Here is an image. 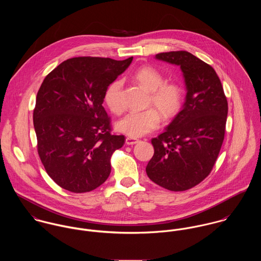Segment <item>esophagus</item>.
<instances>
[{
  "mask_svg": "<svg viewBox=\"0 0 261 261\" xmlns=\"http://www.w3.org/2000/svg\"><path fill=\"white\" fill-rule=\"evenodd\" d=\"M140 141L138 140V139H134V138H126V140H125V144L126 145H135V144H137V143H139Z\"/></svg>",
  "mask_w": 261,
  "mask_h": 261,
  "instance_id": "esophagus-1",
  "label": "esophagus"
}]
</instances>
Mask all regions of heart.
Masks as SVG:
<instances>
[{
	"mask_svg": "<svg viewBox=\"0 0 261 261\" xmlns=\"http://www.w3.org/2000/svg\"><path fill=\"white\" fill-rule=\"evenodd\" d=\"M133 78L149 91V105H153L166 119L172 118L180 111L183 102L182 87L175 82H165V76L156 68L143 66L137 69ZM121 80H114L105 92V102L111 112H122ZM161 122V114L155 109L128 112L116 124L119 132L133 138L143 137L155 129Z\"/></svg>",
	"mask_w": 261,
	"mask_h": 261,
	"instance_id": "heart-1",
	"label": "heart"
}]
</instances>
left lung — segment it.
Instances as JSON below:
<instances>
[{
    "instance_id": "left-lung-1",
    "label": "left lung",
    "mask_w": 261,
    "mask_h": 261,
    "mask_svg": "<svg viewBox=\"0 0 261 261\" xmlns=\"http://www.w3.org/2000/svg\"><path fill=\"white\" fill-rule=\"evenodd\" d=\"M155 58L180 66L186 101L166 130L151 140L154 152L146 171L159 186L186 191L207 178L216 163L223 144L228 102L214 68L193 54L171 51Z\"/></svg>"
}]
</instances>
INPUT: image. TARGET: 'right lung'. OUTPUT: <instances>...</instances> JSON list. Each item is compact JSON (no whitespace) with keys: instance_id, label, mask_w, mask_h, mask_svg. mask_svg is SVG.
<instances>
[{"instance_id":"add662e5","label":"right lung","mask_w":261,"mask_h":261,"mask_svg":"<svg viewBox=\"0 0 261 261\" xmlns=\"http://www.w3.org/2000/svg\"><path fill=\"white\" fill-rule=\"evenodd\" d=\"M132 61L133 57H74L43 80L33 112L38 154L58 186L85 193L109 178L112 153L125 138L112 134L103 96Z\"/></svg>"}]
</instances>
